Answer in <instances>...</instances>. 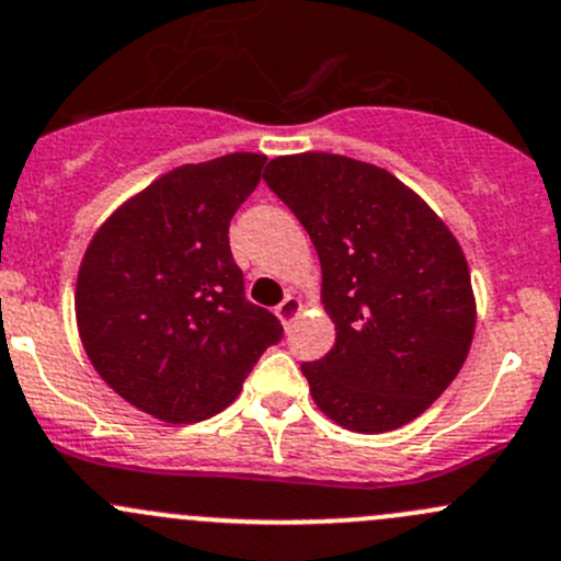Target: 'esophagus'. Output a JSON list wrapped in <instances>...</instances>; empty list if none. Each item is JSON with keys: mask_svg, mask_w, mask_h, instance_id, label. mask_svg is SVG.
<instances>
[{"mask_svg": "<svg viewBox=\"0 0 561 561\" xmlns=\"http://www.w3.org/2000/svg\"><path fill=\"white\" fill-rule=\"evenodd\" d=\"M299 310H302V302H299V297H294V294H288V297L283 299L278 308H275V316H278L283 327H288V323L297 319Z\"/></svg>", "mask_w": 561, "mask_h": 561, "instance_id": "esophagus-1", "label": "esophagus"}]
</instances>
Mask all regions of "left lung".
Instances as JSON below:
<instances>
[{
	"mask_svg": "<svg viewBox=\"0 0 561 561\" xmlns=\"http://www.w3.org/2000/svg\"><path fill=\"white\" fill-rule=\"evenodd\" d=\"M264 181L321 262L334 348L302 365L310 394L351 432H391L451 386L476 332L465 251L443 218L383 167L340 153L278 156Z\"/></svg>",
	"mask_w": 561,
	"mask_h": 561,
	"instance_id": "obj_1",
	"label": "left lung"
}]
</instances>
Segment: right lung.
Listing matches in <instances>:
<instances>
[{
  "label": "right lung",
  "mask_w": 561,
  "mask_h": 561,
  "mask_svg": "<svg viewBox=\"0 0 561 561\" xmlns=\"http://www.w3.org/2000/svg\"><path fill=\"white\" fill-rule=\"evenodd\" d=\"M264 153L183 164L96 229L75 286L91 365L129 405L194 424L232 405L280 321L245 299L229 221L259 186Z\"/></svg>",
  "instance_id": "add662e5"
}]
</instances>
